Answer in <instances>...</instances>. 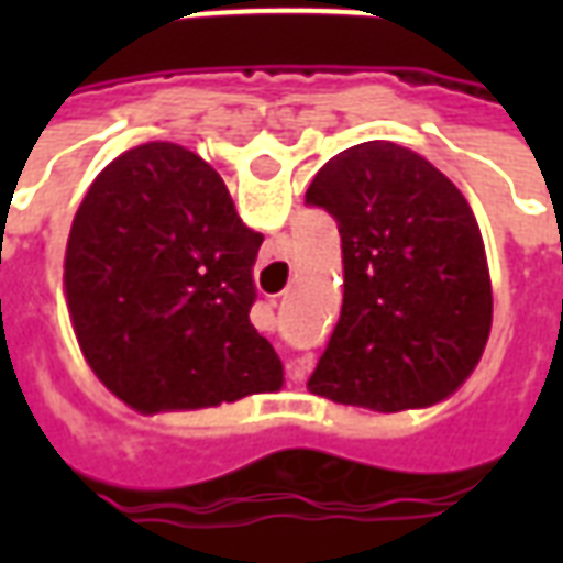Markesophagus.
I'll return each mask as SVG.
<instances>
[{
  "label": "esophagus",
  "instance_id": "obj_1",
  "mask_svg": "<svg viewBox=\"0 0 563 563\" xmlns=\"http://www.w3.org/2000/svg\"><path fill=\"white\" fill-rule=\"evenodd\" d=\"M286 371H289V377H292V379L305 377V365H295V362H292V365L286 367Z\"/></svg>",
  "mask_w": 563,
  "mask_h": 563
}]
</instances>
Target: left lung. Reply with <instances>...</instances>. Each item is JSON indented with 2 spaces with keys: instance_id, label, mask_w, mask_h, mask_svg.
Listing matches in <instances>:
<instances>
[{
  "instance_id": "1",
  "label": "left lung",
  "mask_w": 563,
  "mask_h": 563,
  "mask_svg": "<svg viewBox=\"0 0 563 563\" xmlns=\"http://www.w3.org/2000/svg\"><path fill=\"white\" fill-rule=\"evenodd\" d=\"M305 205L338 222L343 307L307 389L398 413L443 401L479 362L492 280L467 198L419 153L367 141L329 159Z\"/></svg>"
}]
</instances>
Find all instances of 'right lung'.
<instances>
[{"label": "right lung", "mask_w": 563, "mask_h": 563, "mask_svg": "<svg viewBox=\"0 0 563 563\" xmlns=\"http://www.w3.org/2000/svg\"><path fill=\"white\" fill-rule=\"evenodd\" d=\"M258 246L192 150L153 141L117 156L66 250L68 310L96 377L141 413L280 389V358L250 322Z\"/></svg>", "instance_id": "1"}]
</instances>
